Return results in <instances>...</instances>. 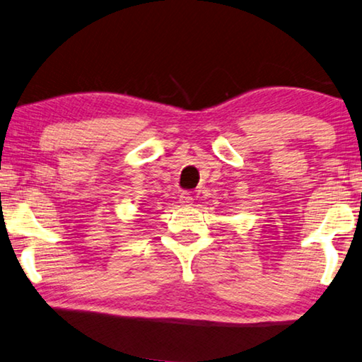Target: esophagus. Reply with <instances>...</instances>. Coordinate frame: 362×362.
Instances as JSON below:
<instances>
[{
	"instance_id": "1",
	"label": "esophagus",
	"mask_w": 362,
	"mask_h": 362,
	"mask_svg": "<svg viewBox=\"0 0 362 362\" xmlns=\"http://www.w3.org/2000/svg\"><path fill=\"white\" fill-rule=\"evenodd\" d=\"M179 202L183 204V206H192L193 204V197L190 192H182L180 197H179Z\"/></svg>"
}]
</instances>
